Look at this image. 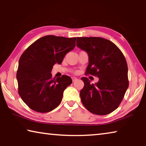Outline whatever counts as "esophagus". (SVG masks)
Here are the masks:
<instances>
[{
	"label": "esophagus",
	"instance_id": "esophagus-1",
	"mask_svg": "<svg viewBox=\"0 0 146 146\" xmlns=\"http://www.w3.org/2000/svg\"><path fill=\"white\" fill-rule=\"evenodd\" d=\"M77 80V78L76 77H72V81L73 82H75V81Z\"/></svg>",
	"mask_w": 146,
	"mask_h": 146
}]
</instances>
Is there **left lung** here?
<instances>
[{
  "instance_id": "left-lung-1",
  "label": "left lung",
  "mask_w": 146,
  "mask_h": 146,
  "mask_svg": "<svg viewBox=\"0 0 146 146\" xmlns=\"http://www.w3.org/2000/svg\"><path fill=\"white\" fill-rule=\"evenodd\" d=\"M76 46L88 54L86 75L99 78L95 84L81 78L84 83L80 92L83 105L93 114H110L119 106L129 86L126 60L114 43L103 38L77 37Z\"/></svg>"
}]
</instances>
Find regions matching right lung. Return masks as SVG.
<instances>
[{
    "label": "right lung",
    "mask_w": 146,
    "mask_h": 146,
    "mask_svg": "<svg viewBox=\"0 0 146 146\" xmlns=\"http://www.w3.org/2000/svg\"><path fill=\"white\" fill-rule=\"evenodd\" d=\"M76 38L47 35L27 48L19 61L17 79L19 94L31 110L48 113L60 104L65 89L72 83L70 76L53 78L51 70L60 64L75 47Z\"/></svg>",
    "instance_id": "add662e5"
}]
</instances>
